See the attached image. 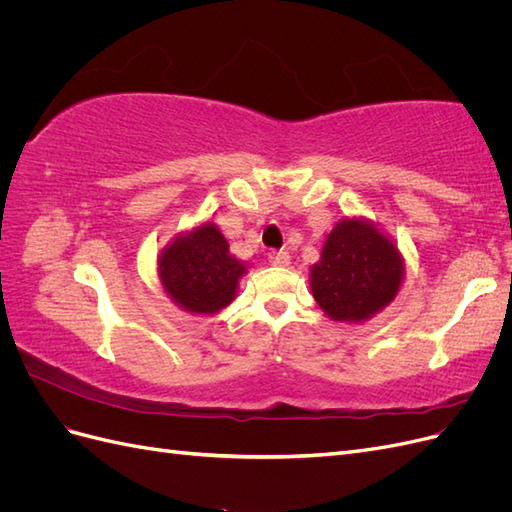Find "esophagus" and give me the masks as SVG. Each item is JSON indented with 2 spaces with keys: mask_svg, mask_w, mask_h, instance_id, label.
<instances>
[{
  "mask_svg": "<svg viewBox=\"0 0 512 512\" xmlns=\"http://www.w3.org/2000/svg\"><path fill=\"white\" fill-rule=\"evenodd\" d=\"M269 262L273 267H288L290 265V254L288 252H284V250H273L271 254H269Z\"/></svg>",
  "mask_w": 512,
  "mask_h": 512,
  "instance_id": "1",
  "label": "esophagus"
}]
</instances>
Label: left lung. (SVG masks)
<instances>
[{
    "label": "left lung",
    "instance_id": "obj_1",
    "mask_svg": "<svg viewBox=\"0 0 512 512\" xmlns=\"http://www.w3.org/2000/svg\"><path fill=\"white\" fill-rule=\"evenodd\" d=\"M397 243L365 218L339 220L309 269V286L331 320L361 324L393 303L404 282Z\"/></svg>",
    "mask_w": 512,
    "mask_h": 512
}]
</instances>
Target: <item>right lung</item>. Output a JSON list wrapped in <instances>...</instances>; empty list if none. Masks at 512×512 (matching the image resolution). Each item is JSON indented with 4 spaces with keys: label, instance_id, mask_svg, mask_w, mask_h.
<instances>
[{
    "label": "right lung",
    "instance_id": "obj_1",
    "mask_svg": "<svg viewBox=\"0 0 512 512\" xmlns=\"http://www.w3.org/2000/svg\"><path fill=\"white\" fill-rule=\"evenodd\" d=\"M247 265L228 250L213 222L181 232L158 254V277L168 299L183 312L213 316L237 297Z\"/></svg>",
    "mask_w": 512,
    "mask_h": 512
}]
</instances>
